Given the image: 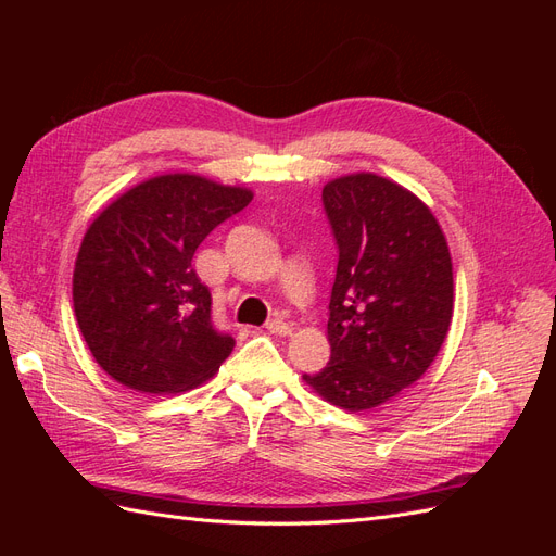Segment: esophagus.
<instances>
[{"label": "esophagus", "mask_w": 556, "mask_h": 556, "mask_svg": "<svg viewBox=\"0 0 556 556\" xmlns=\"http://www.w3.org/2000/svg\"><path fill=\"white\" fill-rule=\"evenodd\" d=\"M268 333H276V336H290L292 327L285 323V319H271V323H266Z\"/></svg>", "instance_id": "1"}]
</instances>
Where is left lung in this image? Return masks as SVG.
Here are the masks:
<instances>
[{"instance_id": "left-lung-1", "label": "left lung", "mask_w": 556, "mask_h": 556, "mask_svg": "<svg viewBox=\"0 0 556 556\" xmlns=\"http://www.w3.org/2000/svg\"><path fill=\"white\" fill-rule=\"evenodd\" d=\"M339 266L329 299L331 359L306 384L333 406L378 408L422 378L452 323L445 233L399 182L350 174L325 185Z\"/></svg>"}]
</instances>
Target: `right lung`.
<instances>
[{
  "label": "right lung",
  "instance_id": "obj_1",
  "mask_svg": "<svg viewBox=\"0 0 556 556\" xmlns=\"http://www.w3.org/2000/svg\"><path fill=\"white\" fill-rule=\"evenodd\" d=\"M252 201L194 174L148 178L99 213L74 268V311L94 362L141 394L188 392L215 376L233 339L211 319L192 257Z\"/></svg>",
  "mask_w": 556,
  "mask_h": 556
}]
</instances>
